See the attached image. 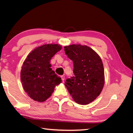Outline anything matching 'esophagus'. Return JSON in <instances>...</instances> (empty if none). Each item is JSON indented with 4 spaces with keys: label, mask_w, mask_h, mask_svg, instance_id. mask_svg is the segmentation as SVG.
I'll list each match as a JSON object with an SVG mask.
<instances>
[{
    "label": "esophagus",
    "mask_w": 133,
    "mask_h": 133,
    "mask_svg": "<svg viewBox=\"0 0 133 133\" xmlns=\"http://www.w3.org/2000/svg\"><path fill=\"white\" fill-rule=\"evenodd\" d=\"M61 78H62V80H63V81H64V79H65V76H64V75H62L61 76Z\"/></svg>",
    "instance_id": "esophagus-1"
}]
</instances>
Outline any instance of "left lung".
I'll return each instance as SVG.
<instances>
[{
    "instance_id": "left-lung-1",
    "label": "left lung",
    "mask_w": 133,
    "mask_h": 133,
    "mask_svg": "<svg viewBox=\"0 0 133 133\" xmlns=\"http://www.w3.org/2000/svg\"><path fill=\"white\" fill-rule=\"evenodd\" d=\"M64 48L68 58L73 60L75 75L66 79L65 86L76 103L87 105L96 99L103 89L105 76L102 60L87 45L72 44Z\"/></svg>"
}]
</instances>
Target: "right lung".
I'll use <instances>...</instances> for the list:
<instances>
[{
    "label": "right lung",
    "instance_id": "1",
    "mask_svg": "<svg viewBox=\"0 0 133 133\" xmlns=\"http://www.w3.org/2000/svg\"><path fill=\"white\" fill-rule=\"evenodd\" d=\"M62 48L59 44H44L32 50L23 63L21 72L23 87L36 102H45L62 82L50 64L52 57Z\"/></svg>",
    "mask_w": 133,
    "mask_h": 133
}]
</instances>
